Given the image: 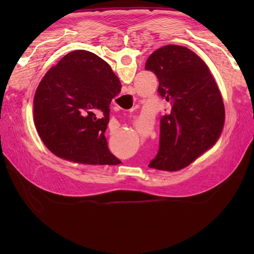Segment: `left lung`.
Returning a JSON list of instances; mask_svg holds the SVG:
<instances>
[{
  "instance_id": "left-lung-1",
  "label": "left lung",
  "mask_w": 254,
  "mask_h": 254,
  "mask_svg": "<svg viewBox=\"0 0 254 254\" xmlns=\"http://www.w3.org/2000/svg\"><path fill=\"white\" fill-rule=\"evenodd\" d=\"M145 69L158 78V94L170 102L160 118L159 149L150 168L176 171L190 165L216 143L225 122L218 86L201 58L186 47L154 51Z\"/></svg>"
}]
</instances>
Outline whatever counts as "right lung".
Masks as SVG:
<instances>
[{"instance_id": "add662e5", "label": "right lung", "mask_w": 254, "mask_h": 254, "mask_svg": "<svg viewBox=\"0 0 254 254\" xmlns=\"http://www.w3.org/2000/svg\"><path fill=\"white\" fill-rule=\"evenodd\" d=\"M121 83L95 53L75 50L41 79L34 99L36 130L58 157L88 165H118L105 136L111 100Z\"/></svg>"}]
</instances>
